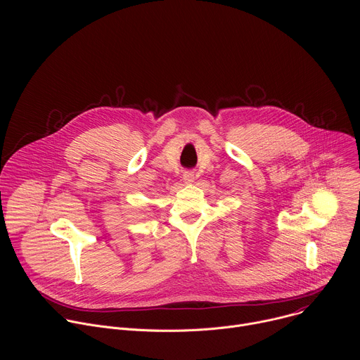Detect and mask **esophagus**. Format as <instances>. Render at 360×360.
I'll use <instances>...</instances> for the list:
<instances>
[{"label": "esophagus", "instance_id": "1", "mask_svg": "<svg viewBox=\"0 0 360 360\" xmlns=\"http://www.w3.org/2000/svg\"><path fill=\"white\" fill-rule=\"evenodd\" d=\"M193 179H195V176H193V174H192V172L186 171V172L184 174V181H185L186 184H192V182H193Z\"/></svg>", "mask_w": 360, "mask_h": 360}]
</instances>
